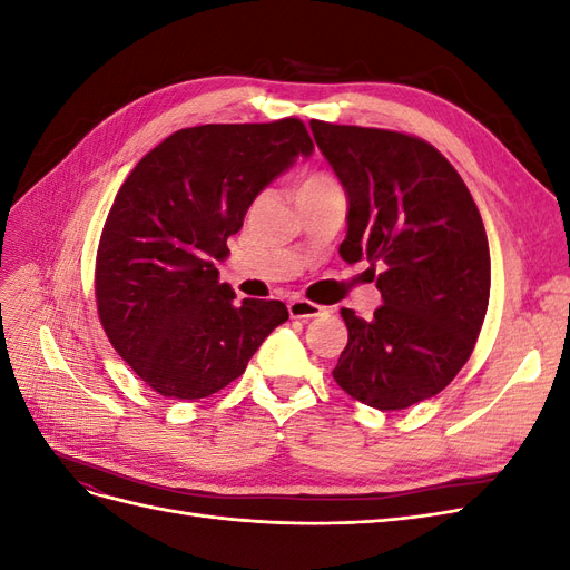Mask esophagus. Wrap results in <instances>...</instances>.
Returning <instances> with one entry per match:
<instances>
[{
	"label": "esophagus",
	"instance_id": "34e87169",
	"mask_svg": "<svg viewBox=\"0 0 570 570\" xmlns=\"http://www.w3.org/2000/svg\"><path fill=\"white\" fill-rule=\"evenodd\" d=\"M287 312L292 318H316V316L325 314V308L314 302H308V299H292L287 304Z\"/></svg>",
	"mask_w": 570,
	"mask_h": 570
}]
</instances>
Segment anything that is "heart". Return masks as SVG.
<instances>
[{"instance_id":"obj_1","label":"heart","mask_w":570,"mask_h":570,"mask_svg":"<svg viewBox=\"0 0 570 570\" xmlns=\"http://www.w3.org/2000/svg\"><path fill=\"white\" fill-rule=\"evenodd\" d=\"M331 183H333V180L327 178V176H323V174H316V176H312V178H306L302 187H312V185H331Z\"/></svg>"}]
</instances>
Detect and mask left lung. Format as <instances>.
<instances>
[{"label": "left lung", "instance_id": "8db88e82", "mask_svg": "<svg viewBox=\"0 0 570 570\" xmlns=\"http://www.w3.org/2000/svg\"><path fill=\"white\" fill-rule=\"evenodd\" d=\"M347 195L340 256L368 262L383 306L342 308L350 340L333 377L361 404L409 409L454 381L490 302V247L454 166L419 137L312 120Z\"/></svg>", "mask_w": 570, "mask_h": 570}]
</instances>
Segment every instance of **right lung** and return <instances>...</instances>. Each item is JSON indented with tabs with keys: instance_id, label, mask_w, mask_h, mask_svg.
<instances>
[{
	"instance_id": "1",
	"label": "right lung",
	"mask_w": 570,
	"mask_h": 570,
	"mask_svg": "<svg viewBox=\"0 0 570 570\" xmlns=\"http://www.w3.org/2000/svg\"><path fill=\"white\" fill-rule=\"evenodd\" d=\"M312 151L297 118L183 128L120 185L99 239L97 312L154 392L195 402L223 390L289 318L278 299L233 302L216 262L258 193Z\"/></svg>"
}]
</instances>
